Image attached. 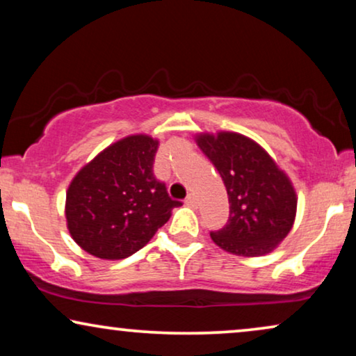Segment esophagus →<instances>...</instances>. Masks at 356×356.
I'll use <instances>...</instances> for the list:
<instances>
[{
  "mask_svg": "<svg viewBox=\"0 0 356 356\" xmlns=\"http://www.w3.org/2000/svg\"><path fill=\"white\" fill-rule=\"evenodd\" d=\"M184 202H186V204H188V206H191V207H194V206H196V197H194V196H193V194H188V197H186V199H184Z\"/></svg>",
  "mask_w": 356,
  "mask_h": 356,
  "instance_id": "34e87169",
  "label": "esophagus"
}]
</instances>
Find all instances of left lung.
<instances>
[{
  "label": "left lung",
  "mask_w": 356,
  "mask_h": 356,
  "mask_svg": "<svg viewBox=\"0 0 356 356\" xmlns=\"http://www.w3.org/2000/svg\"><path fill=\"white\" fill-rule=\"evenodd\" d=\"M196 143L220 173L230 202L225 227L211 232L213 243L246 257L274 251L296 216V193L289 177L259 144L243 134H199Z\"/></svg>",
  "instance_id": "1"
}]
</instances>
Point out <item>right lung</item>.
<instances>
[{
    "instance_id": "obj_1",
    "label": "right lung",
    "mask_w": 356,
    "mask_h": 356,
    "mask_svg": "<svg viewBox=\"0 0 356 356\" xmlns=\"http://www.w3.org/2000/svg\"><path fill=\"white\" fill-rule=\"evenodd\" d=\"M157 149L150 136H128L102 150L71 181L67 230L89 254L110 261L134 254L181 206L154 177Z\"/></svg>"
}]
</instances>
